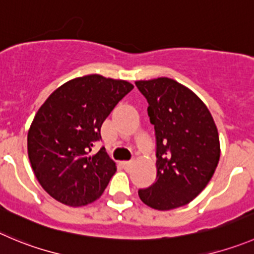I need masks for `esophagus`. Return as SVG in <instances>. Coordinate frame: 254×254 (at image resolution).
<instances>
[{
  "label": "esophagus",
  "mask_w": 254,
  "mask_h": 254,
  "mask_svg": "<svg viewBox=\"0 0 254 254\" xmlns=\"http://www.w3.org/2000/svg\"><path fill=\"white\" fill-rule=\"evenodd\" d=\"M131 165H132V161H123L122 162V166L125 168H128Z\"/></svg>",
  "instance_id": "34e87169"
}]
</instances>
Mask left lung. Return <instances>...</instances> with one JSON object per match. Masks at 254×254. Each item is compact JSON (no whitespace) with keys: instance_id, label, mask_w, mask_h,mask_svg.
Masks as SVG:
<instances>
[{"instance_id":"1","label":"left lung","mask_w":254,"mask_h":254,"mask_svg":"<svg viewBox=\"0 0 254 254\" xmlns=\"http://www.w3.org/2000/svg\"><path fill=\"white\" fill-rule=\"evenodd\" d=\"M148 102L156 134V182L138 190L159 211L190 203L211 181L219 161V137L208 108L192 91L167 77L137 81Z\"/></svg>"}]
</instances>
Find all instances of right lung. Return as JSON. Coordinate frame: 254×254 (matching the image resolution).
<instances>
[{
  "label": "right lung",
  "instance_id": "add662e5",
  "mask_svg": "<svg viewBox=\"0 0 254 254\" xmlns=\"http://www.w3.org/2000/svg\"><path fill=\"white\" fill-rule=\"evenodd\" d=\"M133 89L100 74L62 84L36 113L27 136L28 158L43 190L61 203L86 206L101 197L117 171L101 141V126Z\"/></svg>",
  "mask_w": 254,
  "mask_h": 254
}]
</instances>
